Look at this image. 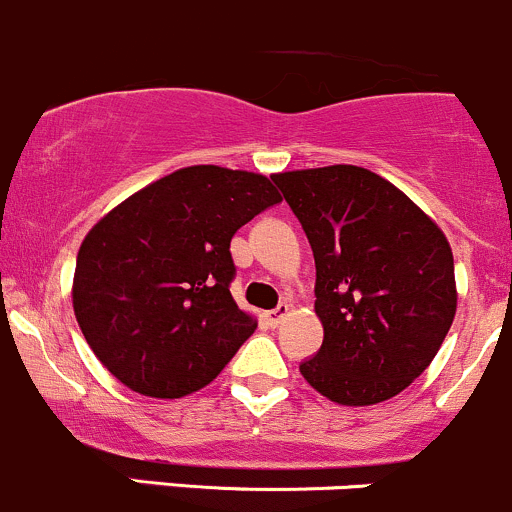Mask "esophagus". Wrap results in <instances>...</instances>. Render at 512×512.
Masks as SVG:
<instances>
[{
    "mask_svg": "<svg viewBox=\"0 0 512 512\" xmlns=\"http://www.w3.org/2000/svg\"><path fill=\"white\" fill-rule=\"evenodd\" d=\"M289 312H292V307H289L287 302H282L280 307L277 309H272V312H265V322H267V327H280L282 322H285V319L289 317Z\"/></svg>",
    "mask_w": 512,
    "mask_h": 512,
    "instance_id": "esophagus-1",
    "label": "esophagus"
}]
</instances>
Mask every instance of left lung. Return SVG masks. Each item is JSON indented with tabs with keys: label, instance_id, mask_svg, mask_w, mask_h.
Here are the masks:
<instances>
[{
	"label": "left lung",
	"instance_id": "left-lung-1",
	"mask_svg": "<svg viewBox=\"0 0 512 512\" xmlns=\"http://www.w3.org/2000/svg\"><path fill=\"white\" fill-rule=\"evenodd\" d=\"M314 252L322 349L299 371L342 406L401 394L456 317L453 252L396 185L359 165L272 175Z\"/></svg>",
	"mask_w": 512,
	"mask_h": 512
}]
</instances>
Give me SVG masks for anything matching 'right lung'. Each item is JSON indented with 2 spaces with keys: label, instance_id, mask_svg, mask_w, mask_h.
<instances>
[{
  "label": "right lung",
  "instance_id": "obj_1",
  "mask_svg": "<svg viewBox=\"0 0 512 512\" xmlns=\"http://www.w3.org/2000/svg\"><path fill=\"white\" fill-rule=\"evenodd\" d=\"M280 200L260 173L190 165L91 227L76 257L74 314L121 384L180 399L225 369L257 327L230 294V240Z\"/></svg>",
  "mask_w": 512,
  "mask_h": 512
}]
</instances>
